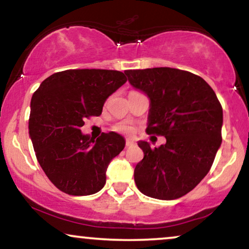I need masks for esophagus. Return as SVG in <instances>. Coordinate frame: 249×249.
<instances>
[{"label":"esophagus","instance_id":"34e87169","mask_svg":"<svg viewBox=\"0 0 249 249\" xmlns=\"http://www.w3.org/2000/svg\"><path fill=\"white\" fill-rule=\"evenodd\" d=\"M135 145H136V142L132 140V138H128V140L125 141V146H127V147L135 146Z\"/></svg>","mask_w":249,"mask_h":249}]
</instances>
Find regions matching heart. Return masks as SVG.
<instances>
[{
	"instance_id": "1",
	"label": "heart",
	"mask_w": 249,
	"mask_h": 249,
	"mask_svg": "<svg viewBox=\"0 0 249 249\" xmlns=\"http://www.w3.org/2000/svg\"><path fill=\"white\" fill-rule=\"evenodd\" d=\"M115 130L124 132V134H130V132L132 131V128H131V125L128 124H119L115 125Z\"/></svg>"
}]
</instances>
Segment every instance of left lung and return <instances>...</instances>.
Wrapping results in <instances>:
<instances>
[{"mask_svg": "<svg viewBox=\"0 0 249 249\" xmlns=\"http://www.w3.org/2000/svg\"><path fill=\"white\" fill-rule=\"evenodd\" d=\"M135 89L150 99L147 134L166 137V144L144 152L134 178L143 195L161 200L185 196L207 175L222 143L223 109L202 77L170 67L128 70Z\"/></svg>", "mask_w": 249, "mask_h": 249, "instance_id": "1", "label": "left lung"}]
</instances>
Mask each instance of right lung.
Listing matches in <instances>:
<instances>
[{
    "label": "right lung",
    "instance_id": "obj_1",
    "mask_svg": "<svg viewBox=\"0 0 249 249\" xmlns=\"http://www.w3.org/2000/svg\"><path fill=\"white\" fill-rule=\"evenodd\" d=\"M125 81L119 71L67 70L47 77L32 96L30 137L38 163L60 191L89 196L104 188L108 164L125 141L114 131L95 141L81 127L86 118L102 114Z\"/></svg>",
    "mask_w": 249,
    "mask_h": 249
}]
</instances>
